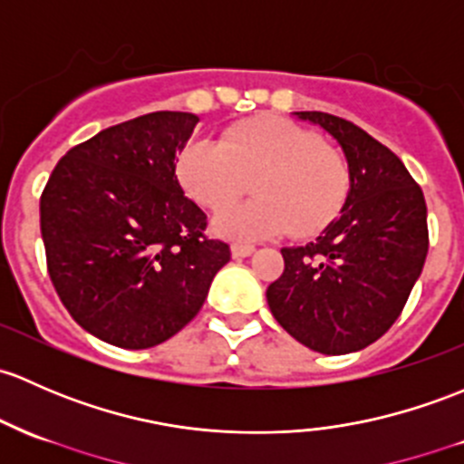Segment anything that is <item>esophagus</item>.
Wrapping results in <instances>:
<instances>
[{
  "label": "esophagus",
  "instance_id": "esophagus-1",
  "mask_svg": "<svg viewBox=\"0 0 464 464\" xmlns=\"http://www.w3.org/2000/svg\"><path fill=\"white\" fill-rule=\"evenodd\" d=\"M253 251H256V246H253V245H242V242H236V245L231 246L233 257H248Z\"/></svg>",
  "mask_w": 464,
  "mask_h": 464
}]
</instances>
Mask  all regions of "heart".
<instances>
[{
  "label": "heart",
  "mask_w": 464,
  "mask_h": 464,
  "mask_svg": "<svg viewBox=\"0 0 464 464\" xmlns=\"http://www.w3.org/2000/svg\"><path fill=\"white\" fill-rule=\"evenodd\" d=\"M253 174L256 198L216 219V231L233 240H266L289 228L297 237L315 236L343 213L351 193L347 158L282 117L240 121L175 155L179 187L208 211L228 207Z\"/></svg>",
  "instance_id": "1"
}]
</instances>
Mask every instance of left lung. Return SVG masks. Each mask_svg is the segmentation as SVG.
<instances>
[{
  "label": "left lung",
  "mask_w": 464,
  "mask_h": 464,
  "mask_svg": "<svg viewBox=\"0 0 464 464\" xmlns=\"http://www.w3.org/2000/svg\"><path fill=\"white\" fill-rule=\"evenodd\" d=\"M295 115L343 146L351 193L318 240L282 248L285 273L266 302L297 343L343 355L369 347L402 314L429 251L427 204L398 155L367 130L320 111Z\"/></svg>",
  "instance_id": "8db88e82"
}]
</instances>
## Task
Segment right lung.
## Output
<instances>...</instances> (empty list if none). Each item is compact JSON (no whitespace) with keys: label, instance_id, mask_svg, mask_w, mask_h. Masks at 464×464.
Returning <instances> with one entry per match:
<instances>
[{"label":"right lung","instance_id":"right-lung-1","mask_svg":"<svg viewBox=\"0 0 464 464\" xmlns=\"http://www.w3.org/2000/svg\"><path fill=\"white\" fill-rule=\"evenodd\" d=\"M198 115L158 111L100 130L57 162L39 199L53 286L72 320L121 349H149L191 322L227 242L175 178Z\"/></svg>","mask_w":464,"mask_h":464}]
</instances>
